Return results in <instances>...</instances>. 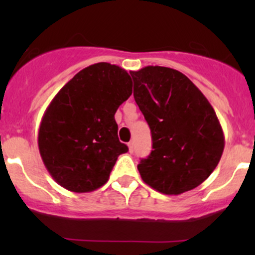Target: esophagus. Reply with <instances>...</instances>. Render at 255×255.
I'll list each match as a JSON object with an SVG mask.
<instances>
[{"mask_svg":"<svg viewBox=\"0 0 255 255\" xmlns=\"http://www.w3.org/2000/svg\"><path fill=\"white\" fill-rule=\"evenodd\" d=\"M128 149H129V153H133V151H134V142L128 143Z\"/></svg>","mask_w":255,"mask_h":255,"instance_id":"obj_1","label":"esophagus"}]
</instances>
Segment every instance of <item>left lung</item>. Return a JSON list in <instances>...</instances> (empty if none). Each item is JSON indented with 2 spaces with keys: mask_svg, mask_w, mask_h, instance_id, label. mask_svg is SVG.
<instances>
[{
  "mask_svg": "<svg viewBox=\"0 0 255 255\" xmlns=\"http://www.w3.org/2000/svg\"><path fill=\"white\" fill-rule=\"evenodd\" d=\"M133 96L153 150L138 164L143 181L164 195L199 186L217 166L225 137L215 110L187 76L165 66L130 71Z\"/></svg>",
  "mask_w": 255,
  "mask_h": 255,
  "instance_id": "8db88e82",
  "label": "left lung"
}]
</instances>
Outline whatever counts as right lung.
<instances>
[{
    "mask_svg": "<svg viewBox=\"0 0 255 255\" xmlns=\"http://www.w3.org/2000/svg\"><path fill=\"white\" fill-rule=\"evenodd\" d=\"M132 95L125 69L97 63L79 71L51 100L38 132L45 168L64 189L91 192L109 180L128 146L118 139L115 113Z\"/></svg>",
    "mask_w": 255,
    "mask_h": 255,
    "instance_id": "obj_1",
    "label": "right lung"
}]
</instances>
